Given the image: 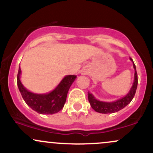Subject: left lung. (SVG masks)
<instances>
[{"label":"left lung","instance_id":"left-lung-1","mask_svg":"<svg viewBox=\"0 0 153 153\" xmlns=\"http://www.w3.org/2000/svg\"><path fill=\"white\" fill-rule=\"evenodd\" d=\"M130 59L133 62L132 59L131 57ZM133 67H134L135 70L134 81L129 94L126 96H124V98H122V99L114 101V102H103V101H100L99 100L96 99L92 94H90V93H88V98L89 103H90L93 109L96 111L99 112V113L102 114L114 113V112L119 111V110L122 109L123 108H124L127 105L131 102V100L134 98L135 93H136L138 83L137 73L136 67H135L134 62H133Z\"/></svg>","mask_w":153,"mask_h":153}]
</instances>
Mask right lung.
<instances>
[{
    "mask_svg": "<svg viewBox=\"0 0 153 153\" xmlns=\"http://www.w3.org/2000/svg\"><path fill=\"white\" fill-rule=\"evenodd\" d=\"M21 68L17 75V85L24 101L34 111L42 114L57 113L64 106L70 87L76 78V75H67L57 87L50 94H35L27 91L20 80Z\"/></svg>",
    "mask_w": 153,
    "mask_h": 153,
    "instance_id": "obj_1",
    "label": "right lung"
}]
</instances>
